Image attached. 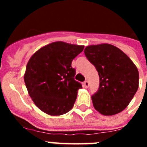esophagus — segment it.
Here are the masks:
<instances>
[{
  "mask_svg": "<svg viewBox=\"0 0 147 147\" xmlns=\"http://www.w3.org/2000/svg\"><path fill=\"white\" fill-rule=\"evenodd\" d=\"M83 87L85 88H88L89 87V82L88 81L84 82V83H83Z\"/></svg>",
  "mask_w": 147,
  "mask_h": 147,
  "instance_id": "1",
  "label": "esophagus"
}]
</instances>
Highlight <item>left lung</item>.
Returning a JSON list of instances; mask_svg holds the SVG:
<instances>
[{
    "mask_svg": "<svg viewBox=\"0 0 147 147\" xmlns=\"http://www.w3.org/2000/svg\"><path fill=\"white\" fill-rule=\"evenodd\" d=\"M84 52L99 76V88L91 97L94 108L104 115L123 111L138 88L139 74L134 62L110 44L88 45Z\"/></svg>",
    "mask_w": 147,
    "mask_h": 147,
    "instance_id": "obj_1",
    "label": "left lung"
}]
</instances>
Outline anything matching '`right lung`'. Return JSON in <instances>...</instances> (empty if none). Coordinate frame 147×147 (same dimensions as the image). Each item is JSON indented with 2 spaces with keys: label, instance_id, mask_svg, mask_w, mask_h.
I'll list each match as a JSON object with an SVG mask.
<instances>
[{
  "label": "right lung",
  "instance_id": "obj_1",
  "mask_svg": "<svg viewBox=\"0 0 147 147\" xmlns=\"http://www.w3.org/2000/svg\"><path fill=\"white\" fill-rule=\"evenodd\" d=\"M84 45L57 41L37 50L28 60L24 82L34 105L49 115H61L74 107L79 89L72 60Z\"/></svg>",
  "mask_w": 147,
  "mask_h": 147
}]
</instances>
